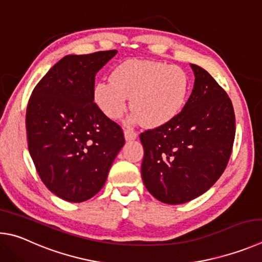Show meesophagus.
<instances>
[{
	"mask_svg": "<svg viewBox=\"0 0 262 262\" xmlns=\"http://www.w3.org/2000/svg\"><path fill=\"white\" fill-rule=\"evenodd\" d=\"M124 137H125L126 140H134L137 138V132L132 128H125L124 130Z\"/></svg>",
	"mask_w": 262,
	"mask_h": 262,
	"instance_id": "obj_1",
	"label": "esophagus"
}]
</instances>
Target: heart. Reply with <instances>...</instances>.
Wrapping results in <instances>:
<instances>
[{
	"instance_id": "heart-1",
	"label": "heart",
	"mask_w": 262,
	"mask_h": 262,
	"mask_svg": "<svg viewBox=\"0 0 262 262\" xmlns=\"http://www.w3.org/2000/svg\"><path fill=\"white\" fill-rule=\"evenodd\" d=\"M191 80L184 69L159 61L128 59L114 69L110 81H98L93 98L105 116L117 119L126 112L131 98L134 118L157 127L172 121L182 112Z\"/></svg>"
}]
</instances>
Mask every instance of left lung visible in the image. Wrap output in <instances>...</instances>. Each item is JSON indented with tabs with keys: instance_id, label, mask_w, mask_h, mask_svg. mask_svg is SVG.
Here are the masks:
<instances>
[{
	"instance_id": "obj_1",
	"label": "left lung",
	"mask_w": 262,
	"mask_h": 262,
	"mask_svg": "<svg viewBox=\"0 0 262 262\" xmlns=\"http://www.w3.org/2000/svg\"><path fill=\"white\" fill-rule=\"evenodd\" d=\"M191 68L194 86L182 112L140 134L141 177L164 204H184L209 190L227 168L235 140V112L227 92L205 69Z\"/></svg>"
}]
</instances>
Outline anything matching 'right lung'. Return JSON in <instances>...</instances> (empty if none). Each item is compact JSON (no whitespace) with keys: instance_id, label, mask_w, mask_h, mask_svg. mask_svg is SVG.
<instances>
[{"instance_id":"1","label":"right lung","mask_w":262,"mask_h":262,"mask_svg":"<svg viewBox=\"0 0 262 262\" xmlns=\"http://www.w3.org/2000/svg\"><path fill=\"white\" fill-rule=\"evenodd\" d=\"M116 53L64 56L27 103V145L36 171L49 191L70 203L89 200L102 189L125 143L122 127L93 102L96 72Z\"/></svg>"}]
</instances>
